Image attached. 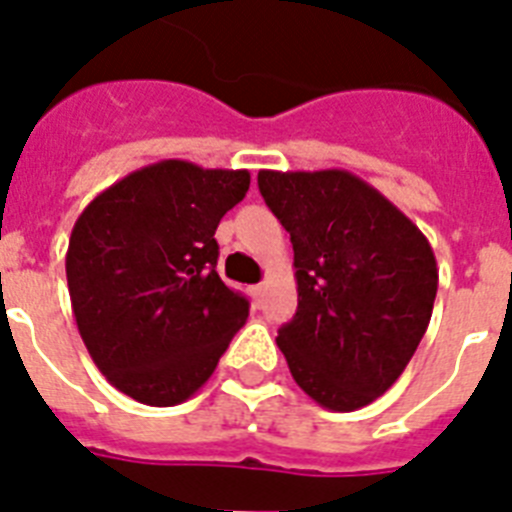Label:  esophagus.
<instances>
[{"mask_svg":"<svg viewBox=\"0 0 512 512\" xmlns=\"http://www.w3.org/2000/svg\"><path fill=\"white\" fill-rule=\"evenodd\" d=\"M265 291H268V286H265V283H257V286H252V296H255V302H257V304L263 302Z\"/></svg>","mask_w":512,"mask_h":512,"instance_id":"esophagus-1","label":"esophagus"}]
</instances>
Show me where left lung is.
I'll use <instances>...</instances> for the list:
<instances>
[{
    "label": "left lung",
    "mask_w": 512,
    "mask_h": 512,
    "mask_svg": "<svg viewBox=\"0 0 512 512\" xmlns=\"http://www.w3.org/2000/svg\"><path fill=\"white\" fill-rule=\"evenodd\" d=\"M257 184L294 244L299 307L276 338L291 377L322 409H362L403 375L427 333L435 252L351 171L263 169Z\"/></svg>",
    "instance_id": "left-lung-1"
}]
</instances>
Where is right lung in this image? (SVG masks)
I'll return each mask as SVG.
<instances>
[{
	"label": "right lung",
	"instance_id": "1",
	"mask_svg": "<svg viewBox=\"0 0 512 512\" xmlns=\"http://www.w3.org/2000/svg\"><path fill=\"white\" fill-rule=\"evenodd\" d=\"M249 190L247 169L158 161L88 203L64 257L72 315L101 375L145 406L203 388L249 302L216 273L221 218Z\"/></svg>",
	"mask_w": 512,
	"mask_h": 512
}]
</instances>
